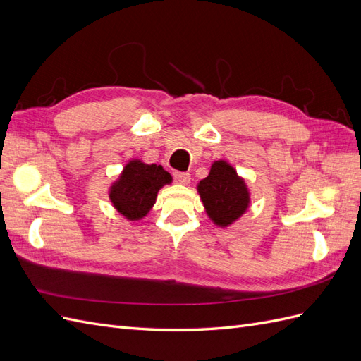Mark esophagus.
<instances>
[{"mask_svg":"<svg viewBox=\"0 0 361 361\" xmlns=\"http://www.w3.org/2000/svg\"><path fill=\"white\" fill-rule=\"evenodd\" d=\"M173 178L178 183H182V185H188L191 180L190 173H185V171H173Z\"/></svg>","mask_w":361,"mask_h":361,"instance_id":"1","label":"esophagus"}]
</instances>
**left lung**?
<instances>
[{
    "label": "left lung",
    "mask_w": 361,
    "mask_h": 361,
    "mask_svg": "<svg viewBox=\"0 0 361 361\" xmlns=\"http://www.w3.org/2000/svg\"><path fill=\"white\" fill-rule=\"evenodd\" d=\"M199 194L206 214L220 227L236 221L248 207L250 194L244 179L226 161H215L207 178L200 180Z\"/></svg>",
    "instance_id": "obj_1"
}]
</instances>
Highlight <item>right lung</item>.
<instances>
[{
    "instance_id": "1",
    "label": "right lung",
    "mask_w": 361,
    "mask_h": 361,
    "mask_svg": "<svg viewBox=\"0 0 361 361\" xmlns=\"http://www.w3.org/2000/svg\"><path fill=\"white\" fill-rule=\"evenodd\" d=\"M171 182L167 173L157 164H145L138 159L129 161L120 178L110 190V200L116 209L128 220H140L155 204L157 194Z\"/></svg>"
}]
</instances>
